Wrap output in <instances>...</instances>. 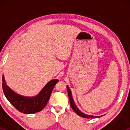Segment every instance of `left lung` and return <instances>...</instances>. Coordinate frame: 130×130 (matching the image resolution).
Segmentation results:
<instances>
[{
  "mask_svg": "<svg viewBox=\"0 0 130 130\" xmlns=\"http://www.w3.org/2000/svg\"><path fill=\"white\" fill-rule=\"evenodd\" d=\"M67 91H68V97H69V100H70V106L72 108L73 111L75 112L76 114L78 115V116H80L82 117H84V118H87V119H92V118H98L101 117V116H90V115H87L84 113L82 112L81 111L77 108V107L76 106L75 103H74V100H73V98L72 97V95H71V92L70 90V87H68V86H67Z\"/></svg>",
  "mask_w": 130,
  "mask_h": 130,
  "instance_id": "left-lung-1",
  "label": "left lung"
}]
</instances>
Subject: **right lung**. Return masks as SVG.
<instances>
[{"label": "right lung", "instance_id": "add662e5", "mask_svg": "<svg viewBox=\"0 0 130 130\" xmlns=\"http://www.w3.org/2000/svg\"><path fill=\"white\" fill-rule=\"evenodd\" d=\"M2 89L5 96L16 109L24 114H34L41 111L48 102L52 90L58 79L50 80L37 96L33 97L22 96L13 91L6 84L4 76H2Z\"/></svg>", "mask_w": 130, "mask_h": 130}]
</instances>
